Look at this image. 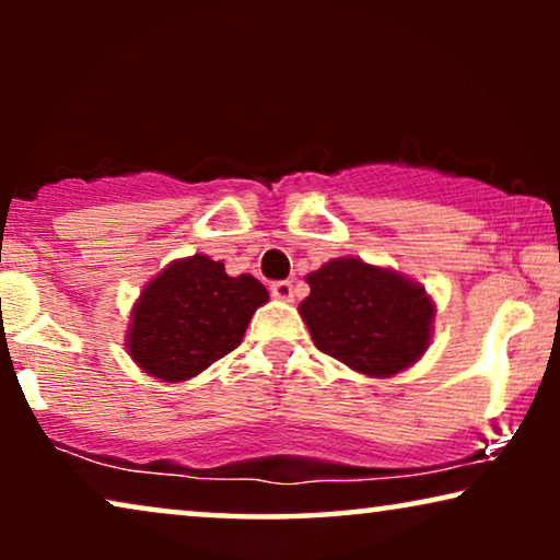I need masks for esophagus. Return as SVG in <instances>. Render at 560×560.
Segmentation results:
<instances>
[{
    "mask_svg": "<svg viewBox=\"0 0 560 560\" xmlns=\"http://www.w3.org/2000/svg\"><path fill=\"white\" fill-rule=\"evenodd\" d=\"M270 293L280 301H293V282L290 280H278L270 285Z\"/></svg>",
    "mask_w": 560,
    "mask_h": 560,
    "instance_id": "1",
    "label": "esophagus"
}]
</instances>
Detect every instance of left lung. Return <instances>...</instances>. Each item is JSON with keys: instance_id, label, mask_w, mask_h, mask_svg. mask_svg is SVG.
Listing matches in <instances>:
<instances>
[{"instance_id": "1", "label": "left lung", "mask_w": 560, "mask_h": 560, "mask_svg": "<svg viewBox=\"0 0 560 560\" xmlns=\"http://www.w3.org/2000/svg\"><path fill=\"white\" fill-rule=\"evenodd\" d=\"M301 316L324 354L370 377H389L423 357L433 303L425 288L359 257L331 259L308 278Z\"/></svg>"}]
</instances>
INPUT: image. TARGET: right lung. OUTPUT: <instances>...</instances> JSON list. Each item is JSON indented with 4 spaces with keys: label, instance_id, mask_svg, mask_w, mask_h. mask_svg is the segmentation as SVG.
<instances>
[{
    "label": "right lung",
    "instance_id": "add662e5",
    "mask_svg": "<svg viewBox=\"0 0 560 560\" xmlns=\"http://www.w3.org/2000/svg\"><path fill=\"white\" fill-rule=\"evenodd\" d=\"M267 298L252 275L229 278L224 265L206 255L178 259L142 290L127 336L129 357L158 380L196 377L240 347Z\"/></svg>",
    "mask_w": 560,
    "mask_h": 560
}]
</instances>
